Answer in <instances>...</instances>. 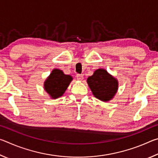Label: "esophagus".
I'll use <instances>...</instances> for the list:
<instances>
[{
	"mask_svg": "<svg viewBox=\"0 0 158 158\" xmlns=\"http://www.w3.org/2000/svg\"><path fill=\"white\" fill-rule=\"evenodd\" d=\"M77 79L79 81H82L83 79H84V75L83 74H77Z\"/></svg>",
	"mask_w": 158,
	"mask_h": 158,
	"instance_id": "34e87169",
	"label": "esophagus"
}]
</instances>
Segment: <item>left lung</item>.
<instances>
[{"instance_id":"left-lung-1","label":"left lung","mask_w":158,"mask_h":158,"mask_svg":"<svg viewBox=\"0 0 158 158\" xmlns=\"http://www.w3.org/2000/svg\"><path fill=\"white\" fill-rule=\"evenodd\" d=\"M87 84L93 95L105 102L111 100L118 89V79L103 68L96 69L88 77Z\"/></svg>"}]
</instances>
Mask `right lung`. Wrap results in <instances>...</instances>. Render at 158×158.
I'll use <instances>...</instances> for the list:
<instances>
[{"mask_svg":"<svg viewBox=\"0 0 158 158\" xmlns=\"http://www.w3.org/2000/svg\"><path fill=\"white\" fill-rule=\"evenodd\" d=\"M73 79L61 69H53L44 82V89L51 98L57 99L63 96Z\"/></svg>","mask_w":158,"mask_h":158,"instance_id":"right-lung-1","label":"right lung"}]
</instances>
